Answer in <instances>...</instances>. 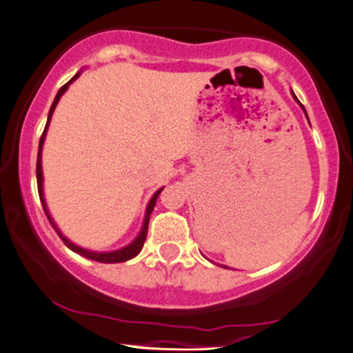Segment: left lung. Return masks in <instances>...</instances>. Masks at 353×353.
Wrapping results in <instances>:
<instances>
[{
    "label": "left lung",
    "mask_w": 353,
    "mask_h": 353,
    "mask_svg": "<svg viewBox=\"0 0 353 353\" xmlns=\"http://www.w3.org/2000/svg\"><path fill=\"white\" fill-rule=\"evenodd\" d=\"M294 99H296V97H294ZM301 107H303V105H301ZM304 108V107H303ZM304 112H305V110H304Z\"/></svg>",
    "instance_id": "8db88e82"
}]
</instances>
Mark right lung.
Here are the masks:
<instances>
[{"instance_id":"add662e5","label":"right lung","mask_w":353,"mask_h":353,"mask_svg":"<svg viewBox=\"0 0 353 353\" xmlns=\"http://www.w3.org/2000/svg\"><path fill=\"white\" fill-rule=\"evenodd\" d=\"M77 77H79V74L75 75V77L72 79V80H69V82H67L65 85H62V87H61V90L57 92V95H55V99H54V103H52V107H50V110H49V118H48V123H46V128H44V131H42V136H41V141H39V152H37L36 176H37V190H39V197H41L42 209H44L46 215H48L49 222H50V225H52V227H54V230L57 232V235L61 236V240L63 241V243H65V246H69V248L72 250V252H75V253L82 254V256L88 258V260L99 261V263H123V261H128V260H131V258H134L136 254H138L139 252H141V248H143L144 241H146V235H148V223H150L151 212H152V209H154V205H156V201H158V197H159L161 190H163V189H159L158 192H156L154 195H152V199H151L150 205H148V209H146V217H144V223H143L141 233H139V235H138V239H136V240H134L133 243H131V245L125 246V248H121V250H117V252H110V253H95V252H88V250H85V248H80V246L74 245V243H72V241L67 240L65 236H63L62 233L59 232V228L55 227V223L52 222V219H50V215H49V212H48V207H46L44 194H42V168H41V151H42V143H44V138H46V131H48V126H49L50 117H52V113H54V108H55V105H57V103H59V100H61L62 93L65 92L67 88H69V85H70L72 82H74V80L77 79Z\"/></svg>"}]
</instances>
